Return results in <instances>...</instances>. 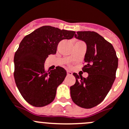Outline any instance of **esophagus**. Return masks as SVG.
<instances>
[{
	"label": "esophagus",
	"mask_w": 129,
	"mask_h": 129,
	"mask_svg": "<svg viewBox=\"0 0 129 129\" xmlns=\"http://www.w3.org/2000/svg\"><path fill=\"white\" fill-rule=\"evenodd\" d=\"M67 75H72V72L69 70H67Z\"/></svg>",
	"instance_id": "1"
}]
</instances>
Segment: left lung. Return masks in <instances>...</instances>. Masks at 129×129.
I'll return each instance as SVG.
<instances>
[{
	"label": "left lung",
	"instance_id": "left-lung-1",
	"mask_svg": "<svg viewBox=\"0 0 129 129\" xmlns=\"http://www.w3.org/2000/svg\"><path fill=\"white\" fill-rule=\"evenodd\" d=\"M75 38L84 41L87 46L86 65L82 70L88 76L84 78L73 74L76 82L70 88L71 98L79 107L92 108L101 103L110 91L115 80L118 59L113 46L95 32L78 31Z\"/></svg>",
	"mask_w": 129,
	"mask_h": 129
}]
</instances>
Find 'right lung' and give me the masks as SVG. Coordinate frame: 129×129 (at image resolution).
I'll list each match as a JSON object with an SVG mask.
<instances>
[{"mask_svg": "<svg viewBox=\"0 0 129 129\" xmlns=\"http://www.w3.org/2000/svg\"><path fill=\"white\" fill-rule=\"evenodd\" d=\"M75 31L43 26L25 36L14 57V77L19 91L29 104L43 107L54 100L57 88L67 76L60 67L47 72L44 64L55 54L59 41L70 40Z\"/></svg>", "mask_w": 129, "mask_h": 129, "instance_id": "add662e5", "label": "right lung"}]
</instances>
